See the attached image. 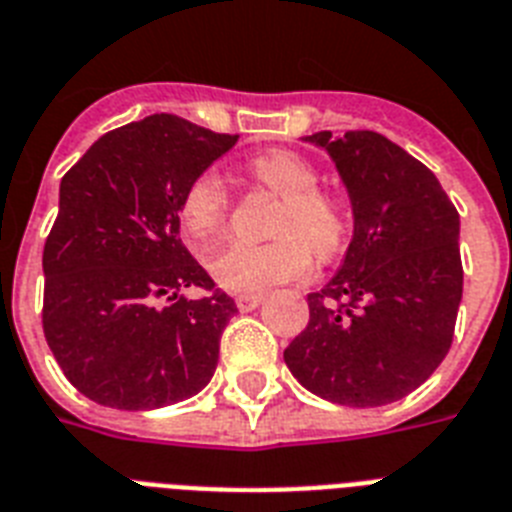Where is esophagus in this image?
<instances>
[{"label": "esophagus", "mask_w": 512, "mask_h": 512, "mask_svg": "<svg viewBox=\"0 0 512 512\" xmlns=\"http://www.w3.org/2000/svg\"><path fill=\"white\" fill-rule=\"evenodd\" d=\"M260 305H263V294H239V297H236V307H239L242 313H252V310Z\"/></svg>", "instance_id": "esophagus-1"}]
</instances>
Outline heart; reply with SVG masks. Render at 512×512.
<instances>
[{"instance_id": "1", "label": "heart", "mask_w": 512, "mask_h": 512, "mask_svg": "<svg viewBox=\"0 0 512 512\" xmlns=\"http://www.w3.org/2000/svg\"><path fill=\"white\" fill-rule=\"evenodd\" d=\"M252 176L281 197L273 242H231L215 252L210 273L228 292H263L305 276L313 255L328 260L347 239V213L334 197L318 191V173L299 155L273 149L249 162ZM228 191L215 170L199 173L181 199V223L191 242L205 244L226 223Z\"/></svg>"}]
</instances>
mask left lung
<instances>
[{
    "mask_svg": "<svg viewBox=\"0 0 512 512\" xmlns=\"http://www.w3.org/2000/svg\"><path fill=\"white\" fill-rule=\"evenodd\" d=\"M334 160L352 205V242L310 321L284 350L299 384L328 402L402 400L450 352L463 299L460 215L423 162L376 131L305 136Z\"/></svg>",
    "mask_w": 512,
    "mask_h": 512,
    "instance_id": "8db88e82",
    "label": "left lung"
}]
</instances>
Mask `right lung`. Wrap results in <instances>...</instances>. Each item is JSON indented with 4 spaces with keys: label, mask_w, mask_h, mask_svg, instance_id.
<instances>
[{
    "label": "right lung",
    "mask_w": 512,
    "mask_h": 512,
    "mask_svg": "<svg viewBox=\"0 0 512 512\" xmlns=\"http://www.w3.org/2000/svg\"><path fill=\"white\" fill-rule=\"evenodd\" d=\"M239 136L178 115L115 128L62 176L44 244V336L89 400L155 410L202 392L236 313L178 239L181 199ZM189 285L211 292L180 294Z\"/></svg>",
    "instance_id": "add662e5"
}]
</instances>
